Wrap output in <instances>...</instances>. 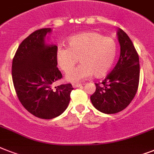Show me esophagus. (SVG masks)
Instances as JSON below:
<instances>
[{
    "mask_svg": "<svg viewBox=\"0 0 154 154\" xmlns=\"http://www.w3.org/2000/svg\"><path fill=\"white\" fill-rule=\"evenodd\" d=\"M82 85V84H72V87L75 88V89H76V88H78V87H81Z\"/></svg>",
    "mask_w": 154,
    "mask_h": 154,
    "instance_id": "1",
    "label": "esophagus"
}]
</instances>
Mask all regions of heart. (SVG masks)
<instances>
[{"instance_id":"1","label":"heart","mask_w":154,"mask_h":154,"mask_svg":"<svg viewBox=\"0 0 154 154\" xmlns=\"http://www.w3.org/2000/svg\"><path fill=\"white\" fill-rule=\"evenodd\" d=\"M68 47L59 46L56 50V61L65 72L77 64H82L65 77L68 82L76 83L94 77L105 76L113 65L117 45L112 38L103 37L96 32H82L69 37Z\"/></svg>"}]
</instances>
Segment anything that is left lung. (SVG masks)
<instances>
[{
  "instance_id": "obj_1",
  "label": "left lung",
  "mask_w": 154,
  "mask_h": 154,
  "mask_svg": "<svg viewBox=\"0 0 154 154\" xmlns=\"http://www.w3.org/2000/svg\"><path fill=\"white\" fill-rule=\"evenodd\" d=\"M121 52L119 60L101 85H96V91L90 100L100 112L112 114L121 112L129 105L136 95L140 77L139 57L129 36L117 29Z\"/></svg>"
}]
</instances>
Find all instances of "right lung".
Masks as SVG:
<instances>
[{
	"instance_id": "1",
	"label": "right lung",
	"mask_w": 154,
	"mask_h": 154,
	"mask_svg": "<svg viewBox=\"0 0 154 154\" xmlns=\"http://www.w3.org/2000/svg\"><path fill=\"white\" fill-rule=\"evenodd\" d=\"M50 28L41 29L26 37L18 47L12 65L13 85L26 110L42 119H53L69 105L71 84H52L62 77L57 67L55 45L45 43Z\"/></svg>"
}]
</instances>
